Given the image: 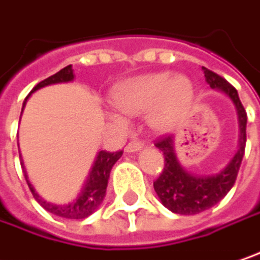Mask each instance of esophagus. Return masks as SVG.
<instances>
[{
  "label": "esophagus",
  "instance_id": "obj_1",
  "mask_svg": "<svg viewBox=\"0 0 260 260\" xmlns=\"http://www.w3.org/2000/svg\"><path fill=\"white\" fill-rule=\"evenodd\" d=\"M143 145H144V143L140 141V140H138V141H131V143H128V145L125 147V150H126L128 153H135V151L141 150Z\"/></svg>",
  "mask_w": 260,
  "mask_h": 260
}]
</instances>
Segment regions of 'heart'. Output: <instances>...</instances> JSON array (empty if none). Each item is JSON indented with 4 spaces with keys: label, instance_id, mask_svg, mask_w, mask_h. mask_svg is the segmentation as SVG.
<instances>
[{
    "label": "heart",
    "instance_id": "b5f03b06",
    "mask_svg": "<svg viewBox=\"0 0 260 260\" xmlns=\"http://www.w3.org/2000/svg\"><path fill=\"white\" fill-rule=\"evenodd\" d=\"M192 95V85L185 76L169 72L137 76L120 85L115 92L116 107L125 115H141L151 110L154 126L166 129L184 115ZM122 122L119 115L113 116Z\"/></svg>",
    "mask_w": 260,
    "mask_h": 260
}]
</instances>
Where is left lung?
I'll return each mask as SVG.
<instances>
[{"label":"left lung","instance_id":"left-lung-1","mask_svg":"<svg viewBox=\"0 0 260 260\" xmlns=\"http://www.w3.org/2000/svg\"><path fill=\"white\" fill-rule=\"evenodd\" d=\"M203 70L207 84L212 88H218L223 91L236 104L241 131L240 147L233 160L230 161V165L222 172L213 176H197L188 174L178 163L174 153L172 137L163 135L156 141V147L161 150L165 157V168L160 176L153 182V187L163 206L179 215H196L219 203L236 182L246 148L247 113L238 99L237 89L218 73L206 68H203Z\"/></svg>","mask_w":260,"mask_h":260}]
</instances>
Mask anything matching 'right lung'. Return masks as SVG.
Masks as SVG:
<instances>
[{
    "label": "right lung",
    "instance_id": "1",
    "mask_svg": "<svg viewBox=\"0 0 260 260\" xmlns=\"http://www.w3.org/2000/svg\"><path fill=\"white\" fill-rule=\"evenodd\" d=\"M73 79V70L72 66H66L60 72H57L55 75L41 81L32 91H37L42 86H47V85L51 84H58V82H69ZM29 94V95H30ZM27 95V97H29ZM26 97V100H27ZM24 107V104H23ZM123 154V151H115V153H110V151H100L97 159L94 161V166H92V171L89 174V178L86 181V185H85L84 191L81 192V196L72 202L70 205H64V206H60V205H53V203H48L45 202L44 199H41L38 194L35 192L34 187L30 185L27 175L24 172V178H26V182L29 185V190L32 192V196L35 197V200L38 202L41 206L44 207L45 210L51 212L57 216H61V218H66V219H84L86 216H89L91 213H94L97 210V207L101 205L104 196H106V188H107V182H109V176H110V171L113 168L116 161L120 159V156ZM22 163V161H20ZM23 165V163H22Z\"/></svg>",
    "mask_w": 260,
    "mask_h": 260
}]
</instances>
